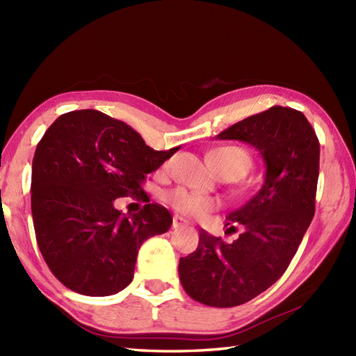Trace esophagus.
Instances as JSON below:
<instances>
[{
  "instance_id": "34e87169",
  "label": "esophagus",
  "mask_w": 356,
  "mask_h": 356,
  "mask_svg": "<svg viewBox=\"0 0 356 356\" xmlns=\"http://www.w3.org/2000/svg\"><path fill=\"white\" fill-rule=\"evenodd\" d=\"M188 222L185 219L180 218V216H174L172 219V228H180V227H186Z\"/></svg>"
}]
</instances>
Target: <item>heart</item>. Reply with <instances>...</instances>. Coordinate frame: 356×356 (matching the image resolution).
Wrapping results in <instances>:
<instances>
[{
  "label": "heart",
  "instance_id": "obj_1",
  "mask_svg": "<svg viewBox=\"0 0 356 356\" xmlns=\"http://www.w3.org/2000/svg\"><path fill=\"white\" fill-rule=\"evenodd\" d=\"M211 163L218 172H234L238 179H241L252 170L253 157L242 146H224L213 152ZM165 200L177 211L193 216V218L205 216L218 205L214 199L193 193L186 188H177V190L170 191L165 196Z\"/></svg>",
  "mask_w": 356,
  "mask_h": 356
}]
</instances>
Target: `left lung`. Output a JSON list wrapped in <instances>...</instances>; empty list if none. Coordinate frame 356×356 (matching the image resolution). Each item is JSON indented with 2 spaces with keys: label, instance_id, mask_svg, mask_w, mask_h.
<instances>
[{
  "label": "left lung",
  "instance_id": "left-lung-1",
  "mask_svg": "<svg viewBox=\"0 0 356 356\" xmlns=\"http://www.w3.org/2000/svg\"><path fill=\"white\" fill-rule=\"evenodd\" d=\"M218 138L253 145L266 162V180L227 216L228 225H242L239 238L225 243L202 229L196 252L180 257L179 277L194 301L234 307L273 285L296 254L315 214L319 140L301 111L284 106L243 118Z\"/></svg>",
  "mask_w": 356,
  "mask_h": 356
}]
</instances>
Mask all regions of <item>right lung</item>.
<instances>
[{
  "label": "right lung",
  "mask_w": 356,
  "mask_h": 356,
  "mask_svg": "<svg viewBox=\"0 0 356 356\" xmlns=\"http://www.w3.org/2000/svg\"><path fill=\"white\" fill-rule=\"evenodd\" d=\"M176 151H154L95 109L71 111L47 128L32 162V218L40 252L63 285L86 296L129 285L138 248L168 232L172 218L159 204L124 216L114 200L142 194L146 174Z\"/></svg>",
  "instance_id": "right-lung-1"
}]
</instances>
